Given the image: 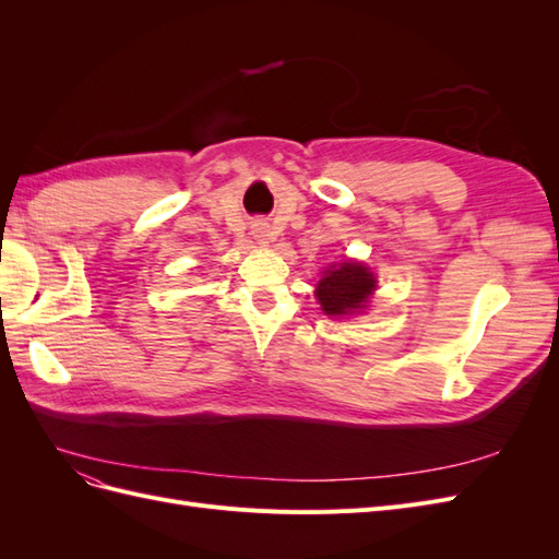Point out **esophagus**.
Segmentation results:
<instances>
[{
	"mask_svg": "<svg viewBox=\"0 0 559 559\" xmlns=\"http://www.w3.org/2000/svg\"><path fill=\"white\" fill-rule=\"evenodd\" d=\"M257 233H263V230H257ZM259 238H263V235H259Z\"/></svg>",
	"mask_w": 559,
	"mask_h": 559,
	"instance_id": "esophagus-1",
	"label": "esophagus"
}]
</instances>
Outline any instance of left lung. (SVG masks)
I'll list each match as a JSON object with an SVG mask.
<instances>
[{"label":"left lung","mask_w":559,"mask_h":559,"mask_svg":"<svg viewBox=\"0 0 559 559\" xmlns=\"http://www.w3.org/2000/svg\"><path fill=\"white\" fill-rule=\"evenodd\" d=\"M376 292V280L370 270L345 261L341 265H331L326 275L317 284V298L321 310L331 317H345L366 308V300Z\"/></svg>","instance_id":"left-lung-1"}]
</instances>
